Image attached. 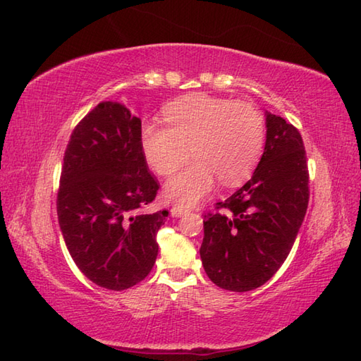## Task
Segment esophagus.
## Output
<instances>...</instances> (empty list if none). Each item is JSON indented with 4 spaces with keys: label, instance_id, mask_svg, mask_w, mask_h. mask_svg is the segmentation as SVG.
<instances>
[{
    "label": "esophagus",
    "instance_id": "esophagus-1",
    "mask_svg": "<svg viewBox=\"0 0 361 361\" xmlns=\"http://www.w3.org/2000/svg\"><path fill=\"white\" fill-rule=\"evenodd\" d=\"M189 211H190V209L188 208V206L173 204L172 209H171V214H172V217H181V216H185V214L189 212Z\"/></svg>",
    "mask_w": 361,
    "mask_h": 361
}]
</instances>
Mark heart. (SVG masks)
<instances>
[{
  "mask_svg": "<svg viewBox=\"0 0 361 361\" xmlns=\"http://www.w3.org/2000/svg\"><path fill=\"white\" fill-rule=\"evenodd\" d=\"M167 127L155 122L141 130V147L150 169L171 175L189 159L192 164L167 181L164 192L185 204L197 203L216 185L247 180L262 155L265 121L243 101L190 94L164 109Z\"/></svg>",
  "mask_w": 361,
  "mask_h": 361,
  "instance_id": "heart-1",
  "label": "heart"
}]
</instances>
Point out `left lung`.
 <instances>
[{"mask_svg": "<svg viewBox=\"0 0 361 361\" xmlns=\"http://www.w3.org/2000/svg\"><path fill=\"white\" fill-rule=\"evenodd\" d=\"M307 157L295 126L267 113V141L251 180L203 220L208 278L250 291L273 278L293 247L309 204Z\"/></svg>", "mask_w": 361, "mask_h": 361, "instance_id": "left-lung-1", "label": "left lung"}]
</instances>
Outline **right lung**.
<instances>
[{
	"instance_id": "right-lung-1",
	"label": "right lung",
	"mask_w": 361,
	"mask_h": 361,
	"mask_svg": "<svg viewBox=\"0 0 361 361\" xmlns=\"http://www.w3.org/2000/svg\"><path fill=\"white\" fill-rule=\"evenodd\" d=\"M158 180L141 147V119L118 102H101L66 145L57 216L66 248L96 286L126 290L147 276L167 211L145 212Z\"/></svg>"
}]
</instances>
